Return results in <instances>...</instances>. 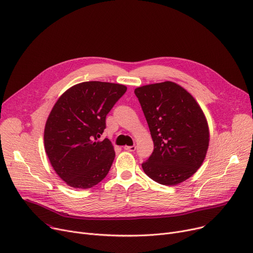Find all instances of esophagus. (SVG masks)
<instances>
[{
  "label": "esophagus",
  "instance_id": "34e87169",
  "mask_svg": "<svg viewBox=\"0 0 253 253\" xmlns=\"http://www.w3.org/2000/svg\"><path fill=\"white\" fill-rule=\"evenodd\" d=\"M124 148H125V150L130 151V152H133V151L136 150V146L135 145H133V146H125Z\"/></svg>",
  "mask_w": 253,
  "mask_h": 253
}]
</instances>
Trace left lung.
<instances>
[{
	"instance_id": "left-lung-1",
	"label": "left lung",
	"mask_w": 253,
	"mask_h": 253,
	"mask_svg": "<svg viewBox=\"0 0 253 253\" xmlns=\"http://www.w3.org/2000/svg\"><path fill=\"white\" fill-rule=\"evenodd\" d=\"M135 95L154 143L143 170L161 185L186 181L201 167L210 144L209 126L198 103L172 82L137 87Z\"/></svg>"
}]
</instances>
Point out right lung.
Returning a JSON list of instances; mask_svg holds the SVG:
<instances>
[{
	"mask_svg": "<svg viewBox=\"0 0 253 253\" xmlns=\"http://www.w3.org/2000/svg\"><path fill=\"white\" fill-rule=\"evenodd\" d=\"M126 92L124 84L84 82L55 103L44 126V149L54 170L70 187L88 189L107 175L115 152L107 138H100L107 114Z\"/></svg>",
	"mask_w": 253,
	"mask_h": 253,
	"instance_id": "right-lung-1",
	"label": "right lung"
}]
</instances>
